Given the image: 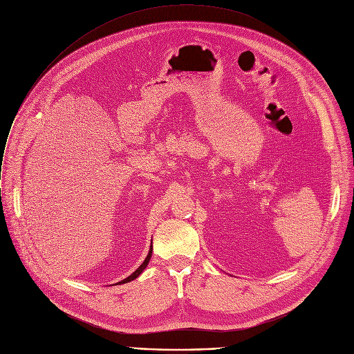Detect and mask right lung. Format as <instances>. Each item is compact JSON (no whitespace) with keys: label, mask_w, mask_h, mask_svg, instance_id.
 Instances as JSON below:
<instances>
[{"label":"right lung","mask_w":354,"mask_h":354,"mask_svg":"<svg viewBox=\"0 0 354 354\" xmlns=\"http://www.w3.org/2000/svg\"><path fill=\"white\" fill-rule=\"evenodd\" d=\"M151 255H153V241H151V246H149V250H148V255H147V258L144 259V262L137 268V270L136 272H133L129 277H126L124 280H122V281H119V283H116V284H124V283H129V281H133L134 279H137L144 270H145V268L148 266V263H149V259H151Z\"/></svg>","instance_id":"obj_1"}]
</instances>
